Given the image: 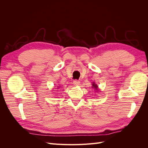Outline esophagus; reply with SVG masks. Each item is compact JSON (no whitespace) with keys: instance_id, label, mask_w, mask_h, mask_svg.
I'll return each mask as SVG.
<instances>
[{"instance_id":"obj_1","label":"esophagus","mask_w":148,"mask_h":148,"mask_svg":"<svg viewBox=\"0 0 148 148\" xmlns=\"http://www.w3.org/2000/svg\"><path fill=\"white\" fill-rule=\"evenodd\" d=\"M79 83H80V82L78 79H75L73 81V84L75 85H77H77H79Z\"/></svg>"}]
</instances>
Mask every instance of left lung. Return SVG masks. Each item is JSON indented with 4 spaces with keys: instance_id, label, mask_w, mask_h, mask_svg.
<instances>
[{
    "instance_id": "left-lung-1",
    "label": "left lung",
    "mask_w": 148,
    "mask_h": 148,
    "mask_svg": "<svg viewBox=\"0 0 148 148\" xmlns=\"http://www.w3.org/2000/svg\"><path fill=\"white\" fill-rule=\"evenodd\" d=\"M92 87H93V88H95V89H97V86L95 83L92 84Z\"/></svg>"
}]
</instances>
